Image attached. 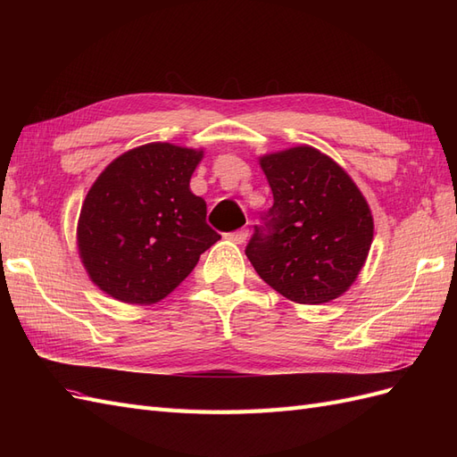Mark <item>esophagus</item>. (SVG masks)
Returning <instances> with one entry per match:
<instances>
[{"mask_svg":"<svg viewBox=\"0 0 457 457\" xmlns=\"http://www.w3.org/2000/svg\"><path fill=\"white\" fill-rule=\"evenodd\" d=\"M247 228H240V230H234V232H227L225 234V238L227 240H230V242H234V244H244L245 242V238H247Z\"/></svg>","mask_w":457,"mask_h":457,"instance_id":"1","label":"esophagus"}]
</instances>
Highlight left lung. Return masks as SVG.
<instances>
[{"instance_id":"1","label":"left lung","mask_w":457,"mask_h":457,"mask_svg":"<svg viewBox=\"0 0 457 457\" xmlns=\"http://www.w3.org/2000/svg\"><path fill=\"white\" fill-rule=\"evenodd\" d=\"M274 204L245 245L272 289L303 305H320L349 289L373 238L362 192L339 165L312 146L261 158Z\"/></svg>"}]
</instances>
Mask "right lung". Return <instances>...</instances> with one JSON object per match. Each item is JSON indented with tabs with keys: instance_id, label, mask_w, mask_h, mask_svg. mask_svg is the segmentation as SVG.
I'll return each mask as SVG.
<instances>
[{
	"instance_id": "obj_1",
	"label": "right lung",
	"mask_w": 457,
	"mask_h": 457,
	"mask_svg": "<svg viewBox=\"0 0 457 457\" xmlns=\"http://www.w3.org/2000/svg\"><path fill=\"white\" fill-rule=\"evenodd\" d=\"M202 152L152 143L116 158L99 175L78 223L91 280L131 305L163 299L220 237L205 202L188 188Z\"/></svg>"
}]
</instances>
